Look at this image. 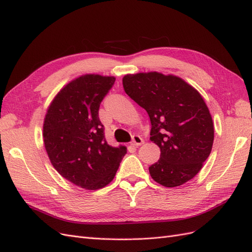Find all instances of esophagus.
Returning <instances> with one entry per match:
<instances>
[{
  "mask_svg": "<svg viewBox=\"0 0 252 252\" xmlns=\"http://www.w3.org/2000/svg\"><path fill=\"white\" fill-rule=\"evenodd\" d=\"M143 143H144V141L140 135H133L132 136L131 145H133V146H140V145H142Z\"/></svg>",
  "mask_w": 252,
  "mask_h": 252,
  "instance_id": "obj_1",
  "label": "esophagus"
}]
</instances>
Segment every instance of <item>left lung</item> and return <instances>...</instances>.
I'll return each mask as SVG.
<instances>
[{"mask_svg":"<svg viewBox=\"0 0 252 252\" xmlns=\"http://www.w3.org/2000/svg\"><path fill=\"white\" fill-rule=\"evenodd\" d=\"M125 93L147 111L150 141L161 149L149 167L151 178L177 187L194 178L209 157L215 128L209 109L194 87L180 77L139 72L123 78Z\"/></svg>","mask_w":252,"mask_h":252,"instance_id":"8db88e82","label":"left lung"}]
</instances>
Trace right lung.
<instances>
[{"instance_id":"right-lung-1","label":"right lung","mask_w":252,"mask_h":252,"mask_svg":"<svg viewBox=\"0 0 252 252\" xmlns=\"http://www.w3.org/2000/svg\"><path fill=\"white\" fill-rule=\"evenodd\" d=\"M116 78L83 74L53 97L43 124L45 149L52 166L72 184L88 190L113 180L125 146L112 147L104 136L98 108Z\"/></svg>"}]
</instances>
